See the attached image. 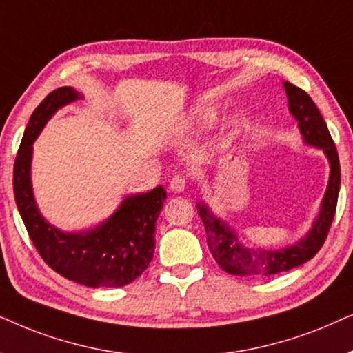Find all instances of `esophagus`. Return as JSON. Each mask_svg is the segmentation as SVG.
I'll use <instances>...</instances> for the list:
<instances>
[{
	"mask_svg": "<svg viewBox=\"0 0 353 353\" xmlns=\"http://www.w3.org/2000/svg\"><path fill=\"white\" fill-rule=\"evenodd\" d=\"M185 187H187V179L185 176H182V174L174 176L171 182H169V190L174 192V194H182V192L185 190Z\"/></svg>",
	"mask_w": 353,
	"mask_h": 353,
	"instance_id": "1",
	"label": "esophagus"
}]
</instances>
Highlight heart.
<instances>
[{
	"mask_svg": "<svg viewBox=\"0 0 353 353\" xmlns=\"http://www.w3.org/2000/svg\"><path fill=\"white\" fill-rule=\"evenodd\" d=\"M213 119H214V111L206 106L194 108L189 116V122L192 125H206Z\"/></svg>",
	"mask_w": 353,
	"mask_h": 353,
	"instance_id": "1",
	"label": "heart"
}]
</instances>
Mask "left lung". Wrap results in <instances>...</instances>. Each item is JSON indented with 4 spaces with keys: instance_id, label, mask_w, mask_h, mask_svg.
I'll return each instance as SVG.
<instances>
[{
    "instance_id": "obj_1",
    "label": "left lung",
    "mask_w": 353,
    "mask_h": 353,
    "mask_svg": "<svg viewBox=\"0 0 353 353\" xmlns=\"http://www.w3.org/2000/svg\"><path fill=\"white\" fill-rule=\"evenodd\" d=\"M288 95L289 112L297 121L303 143L323 150L330 163V181L319 206V213L314 218L312 228L305 236L292 245L283 248L268 247H245L239 239L237 232L214 214L206 203H196L199 216L203 221L206 231V242L211 255L221 270L242 278H261L272 276L297 268L316 255L326 241L332 218L336 213L337 196L341 187V166L336 145L327 130L321 112L314 105L308 93L302 88L283 82Z\"/></svg>"
}]
</instances>
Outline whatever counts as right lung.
<instances>
[{
    "mask_svg": "<svg viewBox=\"0 0 353 353\" xmlns=\"http://www.w3.org/2000/svg\"><path fill=\"white\" fill-rule=\"evenodd\" d=\"M82 98L72 87H61L32 112L14 163V199L32 242L51 270L87 288H122L137 279L153 260L154 224L166 190L158 185L147 194L128 195L95 228L65 232L41 216L32 189L35 139L56 111Z\"/></svg>",
    "mask_w": 353,
    "mask_h": 353,
    "instance_id": "1",
    "label": "right lung"
}]
</instances>
